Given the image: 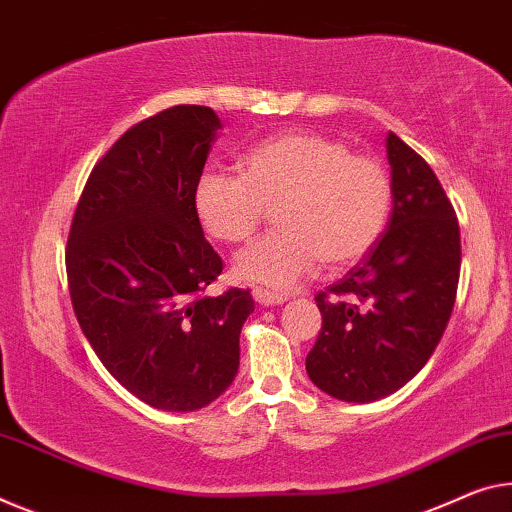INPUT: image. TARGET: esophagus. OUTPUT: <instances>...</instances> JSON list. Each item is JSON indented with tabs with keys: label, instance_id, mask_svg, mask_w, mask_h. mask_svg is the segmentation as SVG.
<instances>
[{
	"label": "esophagus",
	"instance_id": "34e87169",
	"mask_svg": "<svg viewBox=\"0 0 512 512\" xmlns=\"http://www.w3.org/2000/svg\"><path fill=\"white\" fill-rule=\"evenodd\" d=\"M251 295H254V300L261 306L283 304V300H286V297H281L277 293H270V290H265V288H254V290H251Z\"/></svg>",
	"mask_w": 512,
	"mask_h": 512
}]
</instances>
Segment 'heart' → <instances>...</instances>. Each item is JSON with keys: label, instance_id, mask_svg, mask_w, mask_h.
<instances>
[{"label": "heart", "instance_id": "heart-1", "mask_svg": "<svg viewBox=\"0 0 512 512\" xmlns=\"http://www.w3.org/2000/svg\"><path fill=\"white\" fill-rule=\"evenodd\" d=\"M277 206V226L235 256V277L277 293L325 263L355 265L387 231L393 185L371 155L350 153L320 132H279L242 155L240 176L206 171L194 187L196 217L210 238L238 245Z\"/></svg>", "mask_w": 512, "mask_h": 512}]
</instances>
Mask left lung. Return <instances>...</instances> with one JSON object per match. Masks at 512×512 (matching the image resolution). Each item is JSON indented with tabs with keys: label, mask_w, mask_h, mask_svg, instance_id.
Instances as JSON below:
<instances>
[{
	"label": "left lung",
	"mask_w": 512,
	"mask_h": 512,
	"mask_svg": "<svg viewBox=\"0 0 512 512\" xmlns=\"http://www.w3.org/2000/svg\"><path fill=\"white\" fill-rule=\"evenodd\" d=\"M393 210L361 261L316 295L322 313L306 373L345 403H373L426 366L451 318L460 279V226L423 157L389 132Z\"/></svg>",
	"instance_id": "obj_1"
}]
</instances>
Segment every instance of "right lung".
Wrapping results in <instances>:
<instances>
[{"label":"right lung","instance_id":"right-lung-1","mask_svg":"<svg viewBox=\"0 0 512 512\" xmlns=\"http://www.w3.org/2000/svg\"><path fill=\"white\" fill-rule=\"evenodd\" d=\"M222 128L201 105L139 121L100 157L66 245L77 322L102 366L146 405L194 412L240 366L249 288L206 290L222 258L194 210V187Z\"/></svg>","mask_w":512,"mask_h":512}]
</instances>
